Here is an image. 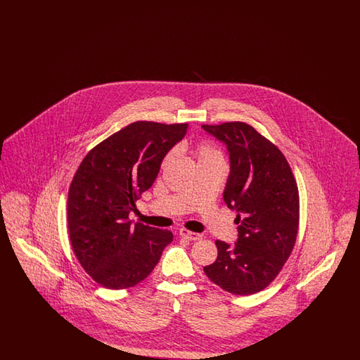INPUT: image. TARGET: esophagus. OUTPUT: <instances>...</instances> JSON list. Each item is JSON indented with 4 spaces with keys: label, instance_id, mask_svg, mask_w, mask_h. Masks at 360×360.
Returning <instances> with one entry per match:
<instances>
[{
    "label": "esophagus",
    "instance_id": "obj_1",
    "mask_svg": "<svg viewBox=\"0 0 360 360\" xmlns=\"http://www.w3.org/2000/svg\"><path fill=\"white\" fill-rule=\"evenodd\" d=\"M179 235H181L182 238H185V239L191 240V241L202 239V235H201V233L190 232L188 229H181V231H179Z\"/></svg>",
    "mask_w": 360,
    "mask_h": 360
}]
</instances>
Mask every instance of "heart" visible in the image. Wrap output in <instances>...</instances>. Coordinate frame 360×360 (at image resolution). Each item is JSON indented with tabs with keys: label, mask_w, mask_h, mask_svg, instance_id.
<instances>
[{
	"label": "heart",
	"mask_w": 360,
	"mask_h": 360,
	"mask_svg": "<svg viewBox=\"0 0 360 360\" xmlns=\"http://www.w3.org/2000/svg\"><path fill=\"white\" fill-rule=\"evenodd\" d=\"M194 154L200 165H224V155L221 150L213 144H200L195 147ZM174 156V151L166 155L163 165H166Z\"/></svg>",
	"instance_id": "obj_1"
}]
</instances>
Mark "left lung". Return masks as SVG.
<instances>
[{
	"mask_svg": "<svg viewBox=\"0 0 360 360\" xmlns=\"http://www.w3.org/2000/svg\"><path fill=\"white\" fill-rule=\"evenodd\" d=\"M226 146L231 172L223 197L238 216V240H216L217 259L206 276L223 290H263L290 257L298 232L300 197L290 166L271 141L240 121L202 125Z\"/></svg>",
	"mask_w": 360,
	"mask_h": 360,
	"instance_id": "8db88e82",
	"label": "left lung"
}]
</instances>
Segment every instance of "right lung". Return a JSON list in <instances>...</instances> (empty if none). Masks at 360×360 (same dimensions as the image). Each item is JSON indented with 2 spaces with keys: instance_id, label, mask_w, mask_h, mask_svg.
Wrapping results in <instances>:
<instances>
[{
  "instance_id": "obj_1",
  "label": "right lung",
  "mask_w": 360,
  "mask_h": 360,
  "mask_svg": "<svg viewBox=\"0 0 360 360\" xmlns=\"http://www.w3.org/2000/svg\"><path fill=\"white\" fill-rule=\"evenodd\" d=\"M186 132L188 124L132 122L96 146L75 172L68 200L70 241L86 273L103 288L135 286L172 243L170 231L134 224L129 213Z\"/></svg>"
}]
</instances>
